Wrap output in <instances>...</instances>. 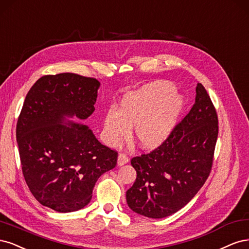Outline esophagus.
I'll return each mask as SVG.
<instances>
[{"mask_svg": "<svg viewBox=\"0 0 249 249\" xmlns=\"http://www.w3.org/2000/svg\"><path fill=\"white\" fill-rule=\"evenodd\" d=\"M129 161V158L125 154V153H120L118 156V165H124Z\"/></svg>", "mask_w": 249, "mask_h": 249, "instance_id": "obj_1", "label": "esophagus"}]
</instances>
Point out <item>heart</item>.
<instances>
[{
	"mask_svg": "<svg viewBox=\"0 0 249 249\" xmlns=\"http://www.w3.org/2000/svg\"><path fill=\"white\" fill-rule=\"evenodd\" d=\"M184 107L174 84L157 81L126 93L120 107H110L104 118V134L109 145H117L130 134L142 147L154 148L172 131Z\"/></svg>",
	"mask_w": 249,
	"mask_h": 249,
	"instance_id": "obj_1",
	"label": "heart"
}]
</instances>
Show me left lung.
Instances as JSON below:
<instances>
[{"label":"left lung","instance_id":"8db88e82","mask_svg":"<svg viewBox=\"0 0 249 249\" xmlns=\"http://www.w3.org/2000/svg\"><path fill=\"white\" fill-rule=\"evenodd\" d=\"M196 92L194 107L161 145L131 159L136 179L126 200L135 213L150 218L170 216L188 204L209 177L218 117L202 84Z\"/></svg>","mask_w":249,"mask_h":249}]
</instances>
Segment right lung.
I'll return each instance as SVG.
<instances>
[{
  "label": "right lung",
  "instance_id": "1",
  "mask_svg": "<svg viewBox=\"0 0 249 249\" xmlns=\"http://www.w3.org/2000/svg\"><path fill=\"white\" fill-rule=\"evenodd\" d=\"M100 83L75 73L44 75L28 92L17 124L22 175L38 202L57 212L90 203L95 183L117 164L118 152L89 127L65 116L89 118ZM66 124V123H65Z\"/></svg>",
  "mask_w": 249,
  "mask_h": 249
}]
</instances>
